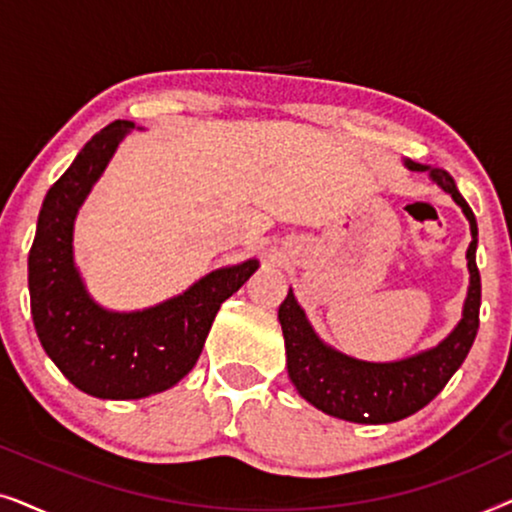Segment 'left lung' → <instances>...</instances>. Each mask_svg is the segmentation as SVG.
<instances>
[{"instance_id":"left-lung-1","label":"left lung","mask_w":512,"mask_h":512,"mask_svg":"<svg viewBox=\"0 0 512 512\" xmlns=\"http://www.w3.org/2000/svg\"><path fill=\"white\" fill-rule=\"evenodd\" d=\"M405 165L415 172H429L431 179L452 195L471 223L473 240L468 244V272L471 286L464 303V317L447 338L426 352L410 359L370 363L347 356L328 347L314 333L305 312L300 310L296 296H289L279 305V324H282L286 345V368L298 394L326 415L356 424H389L415 415L424 405L436 398L450 377L457 373L468 356L480 326V272L475 265L478 249V223L473 209L461 198L454 179L445 170H433L429 165Z\"/></svg>"}]
</instances>
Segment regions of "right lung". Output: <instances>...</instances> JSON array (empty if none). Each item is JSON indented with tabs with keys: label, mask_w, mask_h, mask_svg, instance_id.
Here are the masks:
<instances>
[{
	"label": "right lung",
	"mask_w": 512,
	"mask_h": 512,
	"mask_svg": "<svg viewBox=\"0 0 512 512\" xmlns=\"http://www.w3.org/2000/svg\"><path fill=\"white\" fill-rule=\"evenodd\" d=\"M130 128L135 123H109L51 186L27 263L41 347L76 389L111 401L158 394L191 373L221 303L258 268L251 258L214 270L142 312H109L88 296L74 265V219Z\"/></svg>",
	"instance_id": "right-lung-1"
}]
</instances>
